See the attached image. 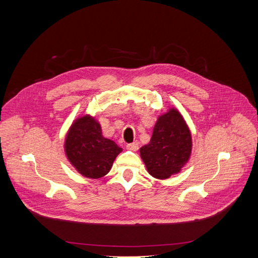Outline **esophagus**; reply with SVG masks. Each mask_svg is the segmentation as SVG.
I'll use <instances>...</instances> for the list:
<instances>
[{"label":"esophagus","mask_w":258,"mask_h":258,"mask_svg":"<svg viewBox=\"0 0 258 258\" xmlns=\"http://www.w3.org/2000/svg\"><path fill=\"white\" fill-rule=\"evenodd\" d=\"M127 148H128V150H130V151L136 152V151H138V148H139V143L137 141L136 142H132V143H129V144H127Z\"/></svg>","instance_id":"1"}]
</instances>
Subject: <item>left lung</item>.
Instances as JSON below:
<instances>
[{"label":"left lung","instance_id":"obj_1","mask_svg":"<svg viewBox=\"0 0 258 258\" xmlns=\"http://www.w3.org/2000/svg\"><path fill=\"white\" fill-rule=\"evenodd\" d=\"M191 134L175 108L158 117L151 141L140 148L141 158L152 176L166 179L181 172L191 154Z\"/></svg>","mask_w":258,"mask_h":258}]
</instances>
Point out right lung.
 I'll return each mask as SVG.
<instances>
[{
    "mask_svg": "<svg viewBox=\"0 0 258 258\" xmlns=\"http://www.w3.org/2000/svg\"><path fill=\"white\" fill-rule=\"evenodd\" d=\"M64 151L77 172L88 178H100L110 172L122 148L102 136L100 123L95 117L84 115L70 127Z\"/></svg>",
    "mask_w": 258,
    "mask_h": 258,
    "instance_id": "add662e5",
    "label": "right lung"
}]
</instances>
